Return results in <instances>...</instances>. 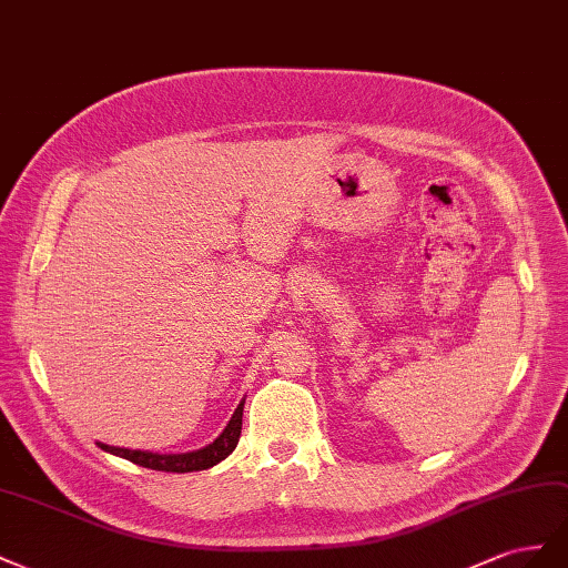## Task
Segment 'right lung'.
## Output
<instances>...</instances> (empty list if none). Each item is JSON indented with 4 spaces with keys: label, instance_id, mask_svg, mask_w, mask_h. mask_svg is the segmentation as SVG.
Returning a JSON list of instances; mask_svg holds the SVG:
<instances>
[{
    "label": "right lung",
    "instance_id": "right-lung-1",
    "mask_svg": "<svg viewBox=\"0 0 568 568\" xmlns=\"http://www.w3.org/2000/svg\"><path fill=\"white\" fill-rule=\"evenodd\" d=\"M242 407H245V399L237 404L235 414L231 416L229 426L216 437L212 445L202 449L185 452V455H156V452H142V449H125V447H109L104 443H97L109 455L123 457L138 466L152 468V471H166V474H190V471H204V468H212L219 462H223L231 452L237 447L240 430H242Z\"/></svg>",
    "mask_w": 568,
    "mask_h": 568
}]
</instances>
